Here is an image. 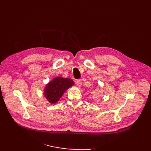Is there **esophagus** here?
Returning a JSON list of instances; mask_svg holds the SVG:
<instances>
[{"label":"esophagus","mask_w":151,"mask_h":151,"mask_svg":"<svg viewBox=\"0 0 151 151\" xmlns=\"http://www.w3.org/2000/svg\"><path fill=\"white\" fill-rule=\"evenodd\" d=\"M76 83L78 87H81L83 85V82L81 80H78L76 81Z\"/></svg>","instance_id":"1"}]
</instances>
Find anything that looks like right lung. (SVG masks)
<instances>
[{"label":"right lung","instance_id":"right-lung-1","mask_svg":"<svg viewBox=\"0 0 151 151\" xmlns=\"http://www.w3.org/2000/svg\"><path fill=\"white\" fill-rule=\"evenodd\" d=\"M73 85L74 82L70 78L55 77L45 86L44 96L50 104H56L65 92Z\"/></svg>","mask_w":151,"mask_h":151}]
</instances>
